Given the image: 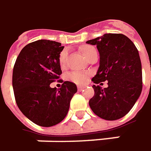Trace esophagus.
I'll return each mask as SVG.
<instances>
[{"instance_id":"obj_1","label":"esophagus","mask_w":151,"mask_h":151,"mask_svg":"<svg viewBox=\"0 0 151 151\" xmlns=\"http://www.w3.org/2000/svg\"><path fill=\"white\" fill-rule=\"evenodd\" d=\"M85 88V86H78V91H81V90H83Z\"/></svg>"}]
</instances>
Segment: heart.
I'll return each instance as SVG.
<instances>
[{
    "label": "heart",
    "instance_id": "heart-1",
    "mask_svg": "<svg viewBox=\"0 0 151 151\" xmlns=\"http://www.w3.org/2000/svg\"><path fill=\"white\" fill-rule=\"evenodd\" d=\"M94 50H95V48L91 46H88V45L82 46L80 47L81 52L83 53V55L86 58H87L90 53ZM66 57H67V52L65 51H63L60 52L59 60H60V64L61 66H64L65 65ZM88 78H89V73H85V72H71L67 74V79L68 80H70L71 82L76 83V84H78V85L85 84L88 80Z\"/></svg>",
    "mask_w": 151,
    "mask_h": 151
}]
</instances>
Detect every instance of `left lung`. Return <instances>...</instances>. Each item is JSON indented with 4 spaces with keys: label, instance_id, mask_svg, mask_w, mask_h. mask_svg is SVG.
Returning a JSON list of instances; mask_svg holds the SVG:
<instances>
[{
    "label": "left lung",
    "instance_id": "obj_1",
    "mask_svg": "<svg viewBox=\"0 0 151 151\" xmlns=\"http://www.w3.org/2000/svg\"><path fill=\"white\" fill-rule=\"evenodd\" d=\"M96 45L99 67L92 78L95 84L108 81V87L93 85L90 99L91 111L105 120L124 116L138 99L143 88L142 65L138 51L130 39L122 34H105L86 41Z\"/></svg>",
    "mask_w": 151,
    "mask_h": 151
}]
</instances>
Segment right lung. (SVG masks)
<instances>
[{
  "mask_svg": "<svg viewBox=\"0 0 151 151\" xmlns=\"http://www.w3.org/2000/svg\"><path fill=\"white\" fill-rule=\"evenodd\" d=\"M61 43L40 40L24 47L13 70V89L21 111L35 124L50 127L67 115L70 102L77 92L74 83L65 81L59 90L50 84L62 73Z\"/></svg>",
  "mask_w": 151,
  "mask_h": 151,
  "instance_id": "obj_1",
  "label": "right lung"
}]
</instances>
